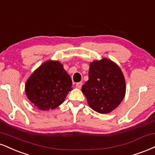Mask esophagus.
Instances as JSON below:
<instances>
[{
    "label": "esophagus",
    "mask_w": 155,
    "mask_h": 155,
    "mask_svg": "<svg viewBox=\"0 0 155 155\" xmlns=\"http://www.w3.org/2000/svg\"><path fill=\"white\" fill-rule=\"evenodd\" d=\"M82 87V82H79L76 84V87L78 89H81Z\"/></svg>",
    "instance_id": "1"
}]
</instances>
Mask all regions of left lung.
Masks as SVG:
<instances>
[{"mask_svg":"<svg viewBox=\"0 0 155 155\" xmlns=\"http://www.w3.org/2000/svg\"><path fill=\"white\" fill-rule=\"evenodd\" d=\"M126 80L116 63L104 58L89 64V80L81 87L89 107L102 114L114 110L124 99Z\"/></svg>","mask_w":155,"mask_h":155,"instance_id":"1","label":"left lung"}]
</instances>
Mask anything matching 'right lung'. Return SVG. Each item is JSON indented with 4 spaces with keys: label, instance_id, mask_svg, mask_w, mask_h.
Returning <instances> with one entry per match:
<instances>
[{
    "label": "right lung",
    "instance_id": "add662e5",
    "mask_svg": "<svg viewBox=\"0 0 155 155\" xmlns=\"http://www.w3.org/2000/svg\"><path fill=\"white\" fill-rule=\"evenodd\" d=\"M72 81L62 63L47 61L35 71L25 84V92L40 110H49L64 102L72 89Z\"/></svg>",
    "mask_w": 155,
    "mask_h": 155
}]
</instances>
